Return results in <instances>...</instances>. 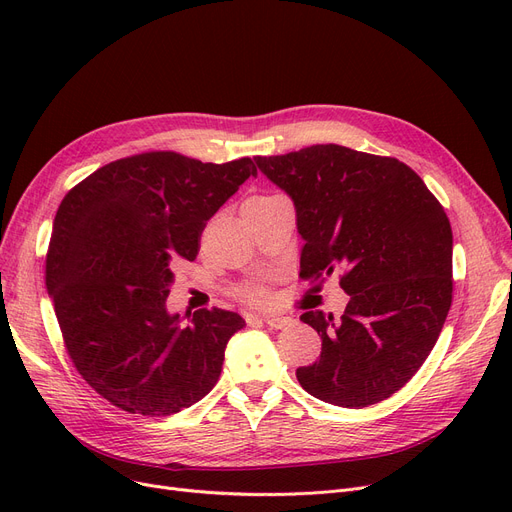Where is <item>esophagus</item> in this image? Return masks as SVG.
Here are the masks:
<instances>
[{
	"mask_svg": "<svg viewBox=\"0 0 512 512\" xmlns=\"http://www.w3.org/2000/svg\"><path fill=\"white\" fill-rule=\"evenodd\" d=\"M253 321H261V324L270 326L274 330H282L286 326L292 324L290 317H280V315H265V317H257V315H247V324H253Z\"/></svg>",
	"mask_w": 512,
	"mask_h": 512,
	"instance_id": "obj_1",
	"label": "esophagus"
}]
</instances>
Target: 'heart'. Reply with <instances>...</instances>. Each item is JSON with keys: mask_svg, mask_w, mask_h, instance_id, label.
Instances as JSON below:
<instances>
[{"mask_svg": "<svg viewBox=\"0 0 512 512\" xmlns=\"http://www.w3.org/2000/svg\"><path fill=\"white\" fill-rule=\"evenodd\" d=\"M245 297H247L249 301H253V303H265L267 299H270V294H267L263 288H249V290L245 292Z\"/></svg>", "mask_w": 512, "mask_h": 512, "instance_id": "obj_1", "label": "heart"}]
</instances>
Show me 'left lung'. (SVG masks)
I'll return each instance as SVG.
<instances>
[{"instance_id": "obj_1", "label": "left lung", "mask_w": 512, "mask_h": 512, "mask_svg": "<svg viewBox=\"0 0 512 512\" xmlns=\"http://www.w3.org/2000/svg\"><path fill=\"white\" fill-rule=\"evenodd\" d=\"M255 164L297 209L301 276L344 270V313L301 315L317 330L321 355L297 369L299 384L346 409L392 396L432 353L452 303L444 207L402 161L342 145L255 157Z\"/></svg>"}]
</instances>
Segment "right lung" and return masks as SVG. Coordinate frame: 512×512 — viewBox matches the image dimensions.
Masks as SVG:
<instances>
[{"label":"right lung","instance_id":"add662e5","mask_svg":"<svg viewBox=\"0 0 512 512\" xmlns=\"http://www.w3.org/2000/svg\"><path fill=\"white\" fill-rule=\"evenodd\" d=\"M249 176V157L203 164L174 151L112 161L60 203L45 284L66 351L114 407L147 417L188 409L220 380L238 313L166 307L172 267L199 253L201 232Z\"/></svg>","mask_w":512,"mask_h":512}]
</instances>
